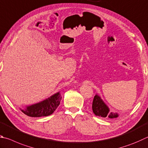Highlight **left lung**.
Masks as SVG:
<instances>
[{"instance_id": "left-lung-1", "label": "left lung", "mask_w": 148, "mask_h": 148, "mask_svg": "<svg viewBox=\"0 0 148 148\" xmlns=\"http://www.w3.org/2000/svg\"><path fill=\"white\" fill-rule=\"evenodd\" d=\"M92 111L96 116H99L106 119H114L119 116L117 113L109 112V109L104 102L102 101L100 97L98 95H96L94 98L92 102Z\"/></svg>"}]
</instances>
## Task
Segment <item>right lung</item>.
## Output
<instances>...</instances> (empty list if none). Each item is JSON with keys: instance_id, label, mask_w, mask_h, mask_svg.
<instances>
[{"instance_id": "obj_1", "label": "right lung", "mask_w": 148, "mask_h": 148, "mask_svg": "<svg viewBox=\"0 0 148 148\" xmlns=\"http://www.w3.org/2000/svg\"><path fill=\"white\" fill-rule=\"evenodd\" d=\"M61 100V96L60 92H58L47 100L28 106L25 110H21V111L28 116H47L52 114L56 111L60 105Z\"/></svg>"}]
</instances>
